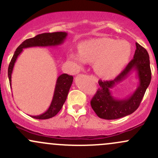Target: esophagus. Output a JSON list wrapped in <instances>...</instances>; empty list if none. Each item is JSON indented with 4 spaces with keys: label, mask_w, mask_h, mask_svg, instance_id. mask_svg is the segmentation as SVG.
I'll return each mask as SVG.
<instances>
[{
    "label": "esophagus",
    "mask_w": 158,
    "mask_h": 158,
    "mask_svg": "<svg viewBox=\"0 0 158 158\" xmlns=\"http://www.w3.org/2000/svg\"><path fill=\"white\" fill-rule=\"evenodd\" d=\"M89 77L91 78V79H92L93 81H94V82H98V78H97L95 76H94V75H90Z\"/></svg>",
    "instance_id": "34e87169"
}]
</instances>
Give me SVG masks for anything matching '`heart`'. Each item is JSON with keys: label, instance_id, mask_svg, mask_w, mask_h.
Segmentation results:
<instances>
[{"label": "heart", "instance_id": "b5f03b06", "mask_svg": "<svg viewBox=\"0 0 158 158\" xmlns=\"http://www.w3.org/2000/svg\"><path fill=\"white\" fill-rule=\"evenodd\" d=\"M131 46L127 42L110 38L91 40L79 45V53L70 52L68 59L74 70L82 69L84 62L94 63L97 73L105 78L115 76L127 64L131 55Z\"/></svg>", "mask_w": 158, "mask_h": 158}]
</instances>
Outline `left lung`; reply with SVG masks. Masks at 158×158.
<instances>
[{
  "label": "left lung",
  "instance_id": "8db88e82",
  "mask_svg": "<svg viewBox=\"0 0 158 158\" xmlns=\"http://www.w3.org/2000/svg\"><path fill=\"white\" fill-rule=\"evenodd\" d=\"M136 49L133 58L114 80H99V88L91 100V106L100 118L106 120L120 118L131 115L139 106L152 79L149 55L145 48L136 43ZM138 73L139 85L132 95L118 100L111 95L110 90L127 77L131 71Z\"/></svg>",
  "mask_w": 158,
  "mask_h": 158
}]
</instances>
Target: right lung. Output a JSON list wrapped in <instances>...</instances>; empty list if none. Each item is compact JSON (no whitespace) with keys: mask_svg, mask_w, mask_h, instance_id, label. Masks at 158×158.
<instances>
[{"mask_svg":"<svg viewBox=\"0 0 158 158\" xmlns=\"http://www.w3.org/2000/svg\"><path fill=\"white\" fill-rule=\"evenodd\" d=\"M67 36V34L66 32L44 33V34H38L36 37L24 41L16 48L11 61L9 64L8 77L10 85H11V77L13 67H14L17 58L23 51V48L37 47V46L46 47V46H58L64 43ZM73 77L67 73H63L58 76L57 79L56 85H55L52 100L48 110L41 115H31V117L36 119H48L56 115L66 101L67 94L73 83Z\"/></svg>","mask_w":158,"mask_h":158,"instance_id":"obj_1","label":"right lung"}]
</instances>
